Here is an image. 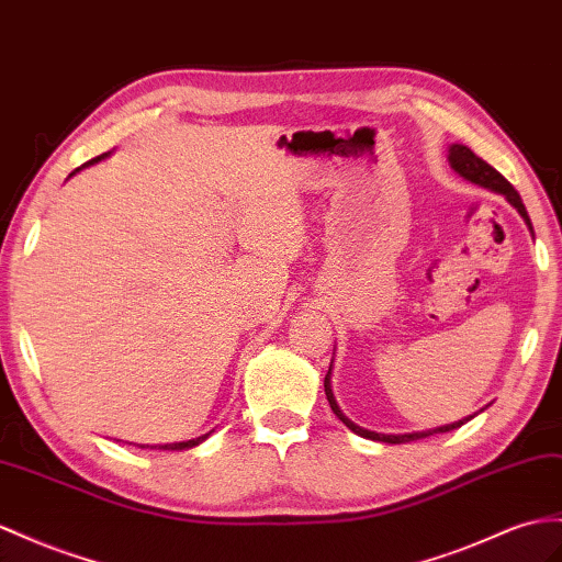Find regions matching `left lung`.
Returning a JSON list of instances; mask_svg holds the SVG:
<instances>
[{"mask_svg":"<svg viewBox=\"0 0 562 562\" xmlns=\"http://www.w3.org/2000/svg\"><path fill=\"white\" fill-rule=\"evenodd\" d=\"M449 164H451V168L458 172L460 178H465V180H470V182H474V184H480V187H484V190H492V192H496V194L506 196V199L510 201V204L517 209V213L522 215L527 227L531 229V221H529V215H527V209H525V204H522L520 194H517L515 187H513L506 178H503L496 168L488 166V164L484 161V158H480L472 149H468L465 144H451V147H449ZM531 235H535V229H531ZM329 375H333V363H329V370H327V375H325V396H327V401H329V408H333V413L337 415V418H339L344 425H347L351 431H356V435L363 437V439L384 441V443L418 441V439H425V437H429V435H439V431L458 429L460 425H465L468 420L474 418V415H470V418H463V420H458V423L443 425V427H437V429H427V431H413V435H380V431H370V429H366V427H358L356 423H351V420L347 418V415L341 413V408L337 406V401H335L333 386H329V384H333V382H329Z\"/></svg>","mask_w":562,"mask_h":562,"instance_id":"1","label":"left lung"}]
</instances>
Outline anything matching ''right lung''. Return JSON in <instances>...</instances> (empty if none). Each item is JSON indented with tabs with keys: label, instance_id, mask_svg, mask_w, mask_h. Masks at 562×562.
<instances>
[{
	"label": "right lung",
	"instance_id": "1",
	"mask_svg": "<svg viewBox=\"0 0 562 562\" xmlns=\"http://www.w3.org/2000/svg\"><path fill=\"white\" fill-rule=\"evenodd\" d=\"M104 156H109V154L97 156V158H92V161H88V164H85V166H92V164H97V161H102ZM78 170H80V168H78ZM209 435H211V431H209ZM209 435H201V437H196V439H190V441H178V443H161V446H158V449H161V451H184V449H192V446H196V443L204 441ZM137 446H139V449H147L149 443H137ZM151 449H156V446H151Z\"/></svg>",
	"mask_w": 562,
	"mask_h": 562
}]
</instances>
